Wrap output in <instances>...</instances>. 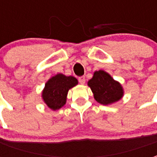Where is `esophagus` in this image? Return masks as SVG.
Returning a JSON list of instances; mask_svg holds the SVG:
<instances>
[{
  "mask_svg": "<svg viewBox=\"0 0 157 157\" xmlns=\"http://www.w3.org/2000/svg\"><path fill=\"white\" fill-rule=\"evenodd\" d=\"M78 81L79 82L81 83V84H85V82H86V78H85V76H80L78 78Z\"/></svg>",
  "mask_w": 157,
  "mask_h": 157,
  "instance_id": "1",
  "label": "esophagus"
}]
</instances>
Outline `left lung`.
I'll list each match as a JSON object with an SVG mask.
<instances>
[{
  "instance_id": "8db88e82",
  "label": "left lung",
  "mask_w": 157,
  "mask_h": 157,
  "mask_svg": "<svg viewBox=\"0 0 157 157\" xmlns=\"http://www.w3.org/2000/svg\"><path fill=\"white\" fill-rule=\"evenodd\" d=\"M87 85L92 89L96 101L102 105L118 102L124 96V89L121 84L102 70L94 72Z\"/></svg>"
}]
</instances>
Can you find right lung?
Instances as JSON below:
<instances>
[{"instance_id":"add662e5","label":"right lung","mask_w":157,"mask_h":157,"mask_svg":"<svg viewBox=\"0 0 157 157\" xmlns=\"http://www.w3.org/2000/svg\"><path fill=\"white\" fill-rule=\"evenodd\" d=\"M77 84L78 81L74 76L57 74L46 82L42 92L43 100L52 110L59 109L66 102L69 90Z\"/></svg>"}]
</instances>
